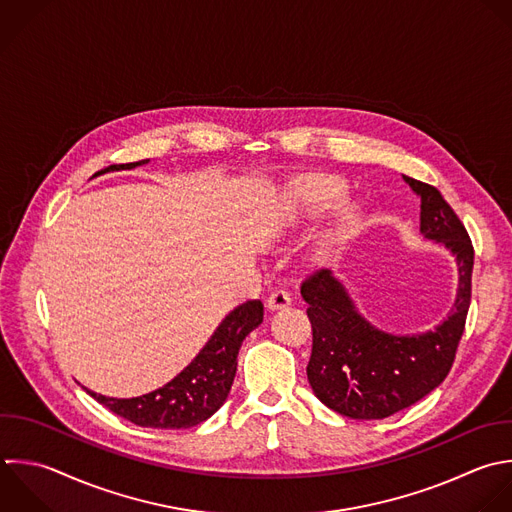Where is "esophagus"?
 Listing matches in <instances>:
<instances>
[{
    "label": "esophagus",
    "instance_id": "34e87169",
    "mask_svg": "<svg viewBox=\"0 0 512 512\" xmlns=\"http://www.w3.org/2000/svg\"><path fill=\"white\" fill-rule=\"evenodd\" d=\"M290 302H292V298H290V294L286 290H274L268 296L266 306H268V310H282V308L290 306Z\"/></svg>",
    "mask_w": 512,
    "mask_h": 512
}]
</instances>
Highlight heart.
I'll use <instances>...</instances> for the list:
<instances>
[{
  "label": "heart",
  "instance_id": "b5f03b06",
  "mask_svg": "<svg viewBox=\"0 0 512 512\" xmlns=\"http://www.w3.org/2000/svg\"><path fill=\"white\" fill-rule=\"evenodd\" d=\"M290 198H292L290 220L296 224L314 222L342 206V202L346 200V186L332 176L312 174V176L298 178L292 184ZM356 222H358L356 210L352 206H344L336 220L334 238L336 240L346 238L350 230L356 226Z\"/></svg>",
  "mask_w": 512,
  "mask_h": 512
}]
</instances>
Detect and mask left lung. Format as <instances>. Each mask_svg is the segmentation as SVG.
Instances as JSON below:
<instances>
[{
    "label": "left lung",
    "mask_w": 512,
    "mask_h": 512,
    "mask_svg": "<svg viewBox=\"0 0 512 512\" xmlns=\"http://www.w3.org/2000/svg\"><path fill=\"white\" fill-rule=\"evenodd\" d=\"M420 198V232L456 258L458 290L448 318L410 336L372 326L330 270L312 272L300 286L312 324L306 366L314 394L334 412L356 420L386 418L424 398L450 372L470 306L474 250L462 222L442 194L402 176Z\"/></svg>",
    "instance_id": "obj_1"
}]
</instances>
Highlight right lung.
<instances>
[{
    "mask_svg": "<svg viewBox=\"0 0 512 512\" xmlns=\"http://www.w3.org/2000/svg\"><path fill=\"white\" fill-rule=\"evenodd\" d=\"M148 160L116 164L106 170H132ZM264 304L248 300L236 306L214 330L198 356L162 388L136 398H110L88 390L114 414L148 428H190L210 418L228 398L238 350L244 338L262 322Z\"/></svg>",
    "mask_w": 512,
    "mask_h": 512,
    "instance_id": "obj_1",
    "label": "right lung"
}]
</instances>
